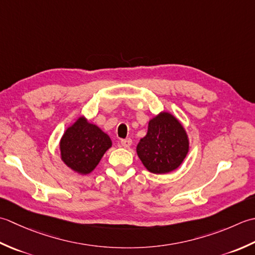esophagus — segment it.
I'll return each instance as SVG.
<instances>
[{
  "mask_svg": "<svg viewBox=\"0 0 255 255\" xmlns=\"http://www.w3.org/2000/svg\"><path fill=\"white\" fill-rule=\"evenodd\" d=\"M120 144H121V146H122V147H126V148H128V147L131 146V144H132V139H131V138H124V139H121V141H120Z\"/></svg>",
  "mask_w": 255,
  "mask_h": 255,
  "instance_id": "esophagus-1",
  "label": "esophagus"
}]
</instances>
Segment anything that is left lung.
Listing matches in <instances>:
<instances>
[{
	"instance_id": "left-lung-1",
	"label": "left lung",
	"mask_w": 255,
	"mask_h": 255,
	"mask_svg": "<svg viewBox=\"0 0 255 255\" xmlns=\"http://www.w3.org/2000/svg\"><path fill=\"white\" fill-rule=\"evenodd\" d=\"M188 147L183 126L171 114L164 112L149 121L147 134L138 142L136 152L150 173L166 174L183 163Z\"/></svg>"
}]
</instances>
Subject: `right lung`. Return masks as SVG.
Listing matches in <instances>:
<instances>
[{
  "instance_id": "right-lung-1",
  "label": "right lung",
  "mask_w": 255,
  "mask_h": 255,
  "mask_svg": "<svg viewBox=\"0 0 255 255\" xmlns=\"http://www.w3.org/2000/svg\"><path fill=\"white\" fill-rule=\"evenodd\" d=\"M111 145L109 135L95 124L88 123L86 119L79 118L61 138V159L77 173L89 174Z\"/></svg>"
}]
</instances>
